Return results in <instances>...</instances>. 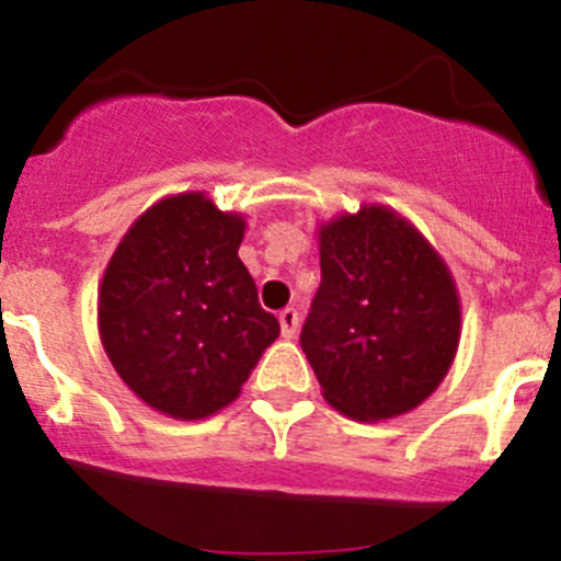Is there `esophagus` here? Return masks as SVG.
Wrapping results in <instances>:
<instances>
[{
  "mask_svg": "<svg viewBox=\"0 0 561 561\" xmlns=\"http://www.w3.org/2000/svg\"><path fill=\"white\" fill-rule=\"evenodd\" d=\"M279 328H282V336L293 339L298 331V312L296 309H282L279 312Z\"/></svg>",
  "mask_w": 561,
  "mask_h": 561,
  "instance_id": "34e87169",
  "label": "esophagus"
}]
</instances>
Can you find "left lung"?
<instances>
[{
  "instance_id": "obj_1",
  "label": "left lung",
  "mask_w": 561,
  "mask_h": 561,
  "mask_svg": "<svg viewBox=\"0 0 561 561\" xmlns=\"http://www.w3.org/2000/svg\"><path fill=\"white\" fill-rule=\"evenodd\" d=\"M317 244L322 282L301 347L322 399L364 423L415 410L445 380L461 339L448 263L377 203L322 222Z\"/></svg>"
}]
</instances>
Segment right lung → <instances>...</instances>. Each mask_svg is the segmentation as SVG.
Masks as SVG:
<instances>
[{
  "label": "right lung",
  "instance_id": "right-lung-1",
  "mask_svg": "<svg viewBox=\"0 0 561 561\" xmlns=\"http://www.w3.org/2000/svg\"><path fill=\"white\" fill-rule=\"evenodd\" d=\"M247 222L206 192L146 208L107 260L98 296L105 355L124 386L175 421L239 399L279 322L241 263Z\"/></svg>",
  "mask_w": 561,
  "mask_h": 561
}]
</instances>
